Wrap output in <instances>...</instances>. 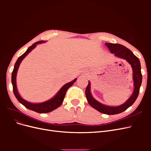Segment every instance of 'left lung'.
<instances>
[{"label":"left lung","mask_w":151,"mask_h":151,"mask_svg":"<svg viewBox=\"0 0 151 151\" xmlns=\"http://www.w3.org/2000/svg\"><path fill=\"white\" fill-rule=\"evenodd\" d=\"M111 53L120 58L125 60L131 65L133 71L134 91L131 96L123 104L117 106H111L103 104L95 99L91 93V83L89 81L88 86L86 89V96L88 103L91 106L97 111L106 115H116L125 111L131 106L135 101L139 94V90L142 81V76L141 73V66L139 59L132 53L131 50L120 44L105 43Z\"/></svg>","instance_id":"obj_1"}]
</instances>
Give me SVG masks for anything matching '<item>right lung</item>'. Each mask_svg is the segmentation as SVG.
Returning a JSON list of instances; mask_svg holds the SVG:
<instances>
[{
  "instance_id": "right-lung-1",
  "label": "right lung",
  "mask_w": 151,
  "mask_h": 151,
  "mask_svg": "<svg viewBox=\"0 0 151 151\" xmlns=\"http://www.w3.org/2000/svg\"><path fill=\"white\" fill-rule=\"evenodd\" d=\"M45 42H46L45 41H39L38 42L35 43L34 44L32 45L31 47H29L28 49H27V50L24 53L22 54L21 56H20L19 58H18L14 65L13 71L12 72V77H11L12 84L13 87V92L15 95L16 98L18 100V101H19L20 103H21L22 105H24L26 108L40 113H45L51 112L53 110H54V109H55L60 106L63 101V99L65 98L67 91L71 86L73 85V84H74L77 80V79H75L73 81H72L71 82H70V83H68L65 85H63L62 87V88L58 91V92L55 94V96H53L50 99L48 100V101H46L43 103H30L29 101H27L26 100L24 99L21 96L19 93H18L17 86H16V76H17V72L18 70V68H19L20 63L22 62V60H23L27 55H28V54L31 52V50H33L36 47V45L38 44L43 43Z\"/></svg>"
}]
</instances>
